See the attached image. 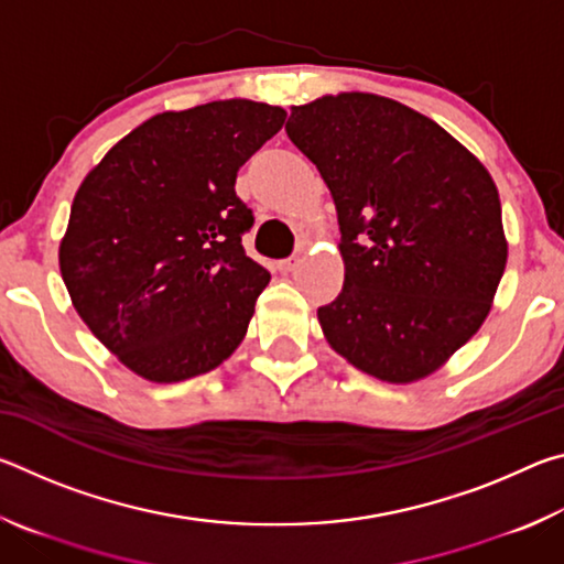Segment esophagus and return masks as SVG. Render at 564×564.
I'll use <instances>...</instances> for the list:
<instances>
[{
	"label": "esophagus",
	"instance_id": "34e87169",
	"mask_svg": "<svg viewBox=\"0 0 564 564\" xmlns=\"http://www.w3.org/2000/svg\"><path fill=\"white\" fill-rule=\"evenodd\" d=\"M301 263H303L301 256H291V259H283V261H279V271H283V273H291V271L299 269Z\"/></svg>",
	"mask_w": 564,
	"mask_h": 564
}]
</instances>
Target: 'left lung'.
Wrapping results in <instances>:
<instances>
[{
	"label": "left lung",
	"mask_w": 564,
	"mask_h": 564,
	"mask_svg": "<svg viewBox=\"0 0 564 564\" xmlns=\"http://www.w3.org/2000/svg\"><path fill=\"white\" fill-rule=\"evenodd\" d=\"M285 133L338 212L346 281L318 308L323 336L388 383L435 373L488 318L508 263L488 169L433 119L376 94L293 107Z\"/></svg>",
	"instance_id": "left-lung-1"
}]
</instances>
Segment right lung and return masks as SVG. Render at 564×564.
I'll return each mask as SVG.
<instances>
[{
	"instance_id": "add662e5",
	"label": "right lung",
	"mask_w": 564,
	"mask_h": 564,
	"mask_svg": "<svg viewBox=\"0 0 564 564\" xmlns=\"http://www.w3.org/2000/svg\"><path fill=\"white\" fill-rule=\"evenodd\" d=\"M285 111L226 99L164 111L123 137L76 191L59 269L89 330L154 383L208 373L243 340L271 273L241 236L236 174Z\"/></svg>"
}]
</instances>
